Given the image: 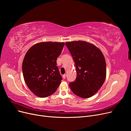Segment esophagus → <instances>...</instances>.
<instances>
[{"instance_id": "1", "label": "esophagus", "mask_w": 131, "mask_h": 131, "mask_svg": "<svg viewBox=\"0 0 131 131\" xmlns=\"http://www.w3.org/2000/svg\"><path fill=\"white\" fill-rule=\"evenodd\" d=\"M62 78H63V79H65L66 78V75H65V74L62 75Z\"/></svg>"}]
</instances>
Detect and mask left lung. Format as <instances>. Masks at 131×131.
Here are the masks:
<instances>
[{
    "label": "left lung",
    "instance_id": "8db88e82",
    "mask_svg": "<svg viewBox=\"0 0 131 131\" xmlns=\"http://www.w3.org/2000/svg\"><path fill=\"white\" fill-rule=\"evenodd\" d=\"M66 46L74 61L77 76L69 83L73 93L83 99L92 97L101 88L106 78V62L101 51L84 41L67 42Z\"/></svg>",
    "mask_w": 131,
    "mask_h": 131
}]
</instances>
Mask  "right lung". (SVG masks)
<instances>
[{
  "mask_svg": "<svg viewBox=\"0 0 131 131\" xmlns=\"http://www.w3.org/2000/svg\"><path fill=\"white\" fill-rule=\"evenodd\" d=\"M63 42H41L34 45L26 53L22 62V73L28 87L34 94L46 97L53 94L61 83L57 59Z\"/></svg>",
  "mask_w": 131,
  "mask_h": 131,
  "instance_id": "1",
  "label": "right lung"
}]
</instances>
